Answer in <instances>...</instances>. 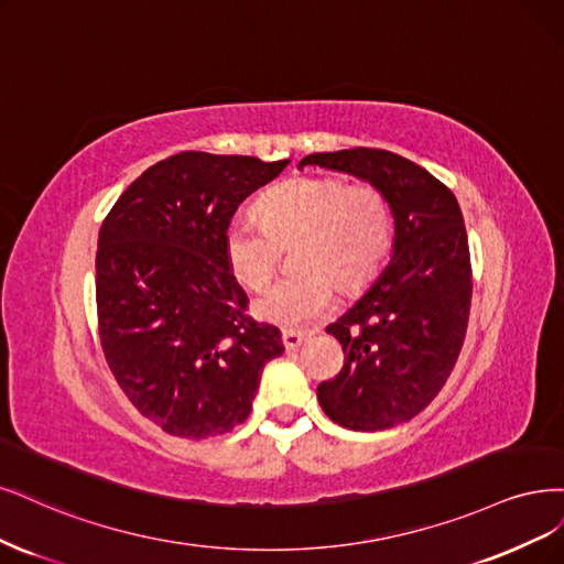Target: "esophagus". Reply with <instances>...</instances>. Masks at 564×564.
I'll use <instances>...</instances> for the list:
<instances>
[{"instance_id":"esophagus-1","label":"esophagus","mask_w":564,"mask_h":564,"mask_svg":"<svg viewBox=\"0 0 564 564\" xmlns=\"http://www.w3.org/2000/svg\"><path fill=\"white\" fill-rule=\"evenodd\" d=\"M310 336V332H301V328H282V343L286 349H296L301 343Z\"/></svg>"}]
</instances>
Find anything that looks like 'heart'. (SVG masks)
Returning <instances> with one entry per match:
<instances>
[{
  "label": "heart",
  "instance_id": "heart-1",
  "mask_svg": "<svg viewBox=\"0 0 564 564\" xmlns=\"http://www.w3.org/2000/svg\"><path fill=\"white\" fill-rule=\"evenodd\" d=\"M303 273L278 280L257 299V315L299 326L313 322L340 289H359L384 263L394 240V212L382 191L328 177H294L261 198V219L226 224L224 257L240 284L263 289L280 263V245L299 240Z\"/></svg>",
  "mask_w": 564,
  "mask_h": 564
}]
</instances>
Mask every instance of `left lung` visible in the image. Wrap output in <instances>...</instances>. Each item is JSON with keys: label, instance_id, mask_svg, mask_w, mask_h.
<instances>
[{"label": "left lung", "instance_id": "left-lung-1", "mask_svg": "<svg viewBox=\"0 0 564 564\" xmlns=\"http://www.w3.org/2000/svg\"><path fill=\"white\" fill-rule=\"evenodd\" d=\"M347 172L382 191L394 212V251L366 294L326 326L345 352L317 387L322 411L345 430L380 432L415 417L448 380L467 334L471 259L453 191L399 153H310L299 167Z\"/></svg>", "mask_w": 564, "mask_h": 564}]
</instances>
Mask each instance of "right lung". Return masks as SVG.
Returning <instances> with one entry per match:
<instances>
[{"mask_svg": "<svg viewBox=\"0 0 564 564\" xmlns=\"http://www.w3.org/2000/svg\"><path fill=\"white\" fill-rule=\"evenodd\" d=\"M289 161L182 151L134 180L97 238L95 299L111 373L163 432L207 438L249 417L280 328L245 315L224 257L238 205Z\"/></svg>", "mask_w": 564, "mask_h": 564, "instance_id": "1", "label": "right lung"}]
</instances>
